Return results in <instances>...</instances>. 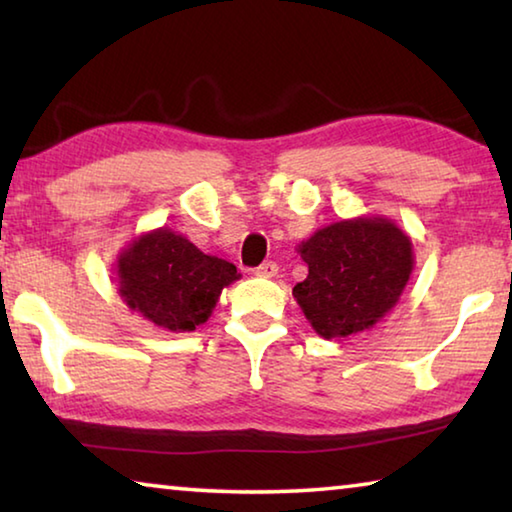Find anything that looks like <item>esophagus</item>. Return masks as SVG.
Instances as JSON below:
<instances>
[{"instance_id": "esophagus-1", "label": "esophagus", "mask_w": 512, "mask_h": 512, "mask_svg": "<svg viewBox=\"0 0 512 512\" xmlns=\"http://www.w3.org/2000/svg\"><path fill=\"white\" fill-rule=\"evenodd\" d=\"M257 277H275L277 275V264L275 262H264L262 266L255 268Z\"/></svg>"}]
</instances>
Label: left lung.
<instances>
[{
  "instance_id": "1",
  "label": "left lung",
  "mask_w": 512,
  "mask_h": 512,
  "mask_svg": "<svg viewBox=\"0 0 512 512\" xmlns=\"http://www.w3.org/2000/svg\"><path fill=\"white\" fill-rule=\"evenodd\" d=\"M309 273L293 287L323 339H348L391 311L413 273L411 237L386 216L329 223L298 246Z\"/></svg>"
}]
</instances>
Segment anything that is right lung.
<instances>
[{
	"label": "right lung",
	"mask_w": 512,
	"mask_h": 512,
	"mask_svg": "<svg viewBox=\"0 0 512 512\" xmlns=\"http://www.w3.org/2000/svg\"><path fill=\"white\" fill-rule=\"evenodd\" d=\"M117 291L128 309L169 332H194L212 316L237 266L205 255L169 228L144 232L117 255Z\"/></svg>",
	"instance_id": "right-lung-1"
}]
</instances>
